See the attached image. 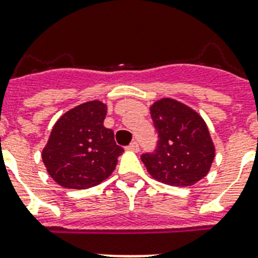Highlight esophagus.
<instances>
[{
    "label": "esophagus",
    "instance_id": "obj_1",
    "mask_svg": "<svg viewBox=\"0 0 258 258\" xmlns=\"http://www.w3.org/2000/svg\"><path fill=\"white\" fill-rule=\"evenodd\" d=\"M126 149H127V150H131V152L137 153L138 150H140V145H138L137 141H133V142H131V144L127 145Z\"/></svg>",
    "mask_w": 258,
    "mask_h": 258
}]
</instances>
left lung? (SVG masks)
I'll use <instances>...</instances> for the list:
<instances>
[{
    "label": "left lung",
    "mask_w": 258,
    "mask_h": 258,
    "mask_svg": "<svg viewBox=\"0 0 258 258\" xmlns=\"http://www.w3.org/2000/svg\"><path fill=\"white\" fill-rule=\"evenodd\" d=\"M158 133L157 148L141 161L149 174L170 186H192L207 175L215 158L208 127L194 109L174 99H161L150 106Z\"/></svg>",
    "instance_id": "left-lung-1"
}]
</instances>
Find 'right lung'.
<instances>
[{"label": "right lung", "instance_id": "1", "mask_svg": "<svg viewBox=\"0 0 258 258\" xmlns=\"http://www.w3.org/2000/svg\"><path fill=\"white\" fill-rule=\"evenodd\" d=\"M106 105L93 100L66 112L56 121L42 159L51 178L66 188L97 186L113 172L124 149L104 126Z\"/></svg>", "mask_w": 258, "mask_h": 258}]
</instances>
